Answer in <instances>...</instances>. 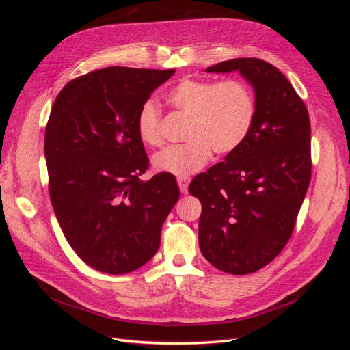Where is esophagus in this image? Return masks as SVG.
Returning <instances> with one entry per match:
<instances>
[{"label": "esophagus", "instance_id": "34e87169", "mask_svg": "<svg viewBox=\"0 0 350 350\" xmlns=\"http://www.w3.org/2000/svg\"><path fill=\"white\" fill-rule=\"evenodd\" d=\"M176 181H178L179 189H181V193H183V194H187V193H188L189 178H188V176H178V178H176Z\"/></svg>", "mask_w": 350, "mask_h": 350}]
</instances>
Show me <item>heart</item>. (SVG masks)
Listing matches in <instances>:
<instances>
[{
    "instance_id": "1",
    "label": "heart",
    "mask_w": 350,
    "mask_h": 350,
    "mask_svg": "<svg viewBox=\"0 0 350 350\" xmlns=\"http://www.w3.org/2000/svg\"><path fill=\"white\" fill-rule=\"evenodd\" d=\"M167 100L188 116L185 143L157 152L152 163L157 172L188 176L211 157L238 150L256 121L257 105L245 81L229 79H184L167 93ZM162 109L153 99L146 100L137 116V134L147 146L162 144Z\"/></svg>"
}]
</instances>
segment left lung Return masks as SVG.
Wrapping results in <instances>:
<instances>
[{"label": "left lung", "instance_id": "8db88e82", "mask_svg": "<svg viewBox=\"0 0 350 350\" xmlns=\"http://www.w3.org/2000/svg\"><path fill=\"white\" fill-rule=\"evenodd\" d=\"M206 71H239L256 92L247 140L188 187L201 203V254L221 271L250 274L276 258L293 232L311 181L310 115L270 62L235 58Z\"/></svg>", "mask_w": 350, "mask_h": 350}]
</instances>
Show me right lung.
Instances as JSON below:
<instances>
[{"label": "right lung", "instance_id": "right-lung-1", "mask_svg": "<svg viewBox=\"0 0 350 350\" xmlns=\"http://www.w3.org/2000/svg\"><path fill=\"white\" fill-rule=\"evenodd\" d=\"M175 70L108 67L68 81L45 130L49 197L70 247L90 267L130 273L161 247L176 179L149 167L137 116Z\"/></svg>", "mask_w": 350, "mask_h": 350}]
</instances>
